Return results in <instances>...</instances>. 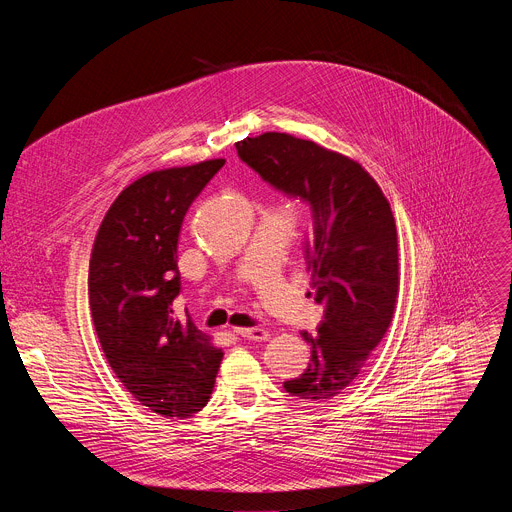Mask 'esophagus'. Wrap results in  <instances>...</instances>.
Here are the masks:
<instances>
[{
	"instance_id": "34e87169",
	"label": "esophagus",
	"mask_w": 512,
	"mask_h": 512,
	"mask_svg": "<svg viewBox=\"0 0 512 512\" xmlns=\"http://www.w3.org/2000/svg\"><path fill=\"white\" fill-rule=\"evenodd\" d=\"M233 332H237L247 340H257V342H263L269 338V332L265 328H235Z\"/></svg>"
}]
</instances>
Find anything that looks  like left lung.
<instances>
[{
    "label": "left lung",
    "instance_id": "left-lung-1",
    "mask_svg": "<svg viewBox=\"0 0 512 512\" xmlns=\"http://www.w3.org/2000/svg\"><path fill=\"white\" fill-rule=\"evenodd\" d=\"M263 182L312 210L304 259L312 294L324 306L308 369L283 383L298 399H332L360 373L385 336L399 291L397 229L387 198L364 168L314 141L263 133L237 143Z\"/></svg>",
    "mask_w": 512,
    "mask_h": 512
}]
</instances>
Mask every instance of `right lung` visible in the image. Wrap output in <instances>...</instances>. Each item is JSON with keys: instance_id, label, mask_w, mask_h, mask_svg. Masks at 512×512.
<instances>
[{"instance_id": "add662e5", "label": "right lung", "mask_w": 512, "mask_h": 512, "mask_svg": "<svg viewBox=\"0 0 512 512\" xmlns=\"http://www.w3.org/2000/svg\"><path fill=\"white\" fill-rule=\"evenodd\" d=\"M225 160L145 174L109 206L89 261V304L109 367L145 407L164 417L198 413L223 350L180 316L182 221Z\"/></svg>"}]
</instances>
